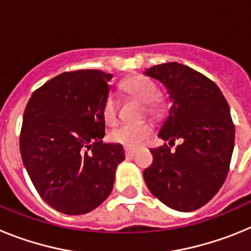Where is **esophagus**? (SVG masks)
<instances>
[{
	"label": "esophagus",
	"instance_id": "obj_1",
	"mask_svg": "<svg viewBox=\"0 0 251 251\" xmlns=\"http://www.w3.org/2000/svg\"><path fill=\"white\" fill-rule=\"evenodd\" d=\"M126 157H127V158H132L133 156H134V154H136V151H132V150H126Z\"/></svg>",
	"mask_w": 251,
	"mask_h": 251
}]
</instances>
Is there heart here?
Segmentation results:
<instances>
[{
    "instance_id": "obj_1",
    "label": "heart",
    "mask_w": 251,
    "mask_h": 251,
    "mask_svg": "<svg viewBox=\"0 0 251 251\" xmlns=\"http://www.w3.org/2000/svg\"><path fill=\"white\" fill-rule=\"evenodd\" d=\"M121 88L126 94L146 104V113L148 115L156 118L161 114V105L156 101L158 92H157L154 84L148 80L147 77L141 76V75L130 76L123 80ZM103 117L104 121L108 124H114L117 122L118 108H117V101L112 97L106 99L104 103ZM151 133H152V127L148 123L137 124V126L124 124V126L112 130L110 139L115 143L123 146L124 148L136 150L145 143L146 139L151 136Z\"/></svg>"
}]
</instances>
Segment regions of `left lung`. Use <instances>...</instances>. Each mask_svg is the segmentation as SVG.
I'll use <instances>...</instances> for the list:
<instances>
[{
  "instance_id": "left-lung-1",
  "label": "left lung",
  "mask_w": 251,
  "mask_h": 251,
  "mask_svg": "<svg viewBox=\"0 0 251 251\" xmlns=\"http://www.w3.org/2000/svg\"><path fill=\"white\" fill-rule=\"evenodd\" d=\"M143 74L158 80L170 97V112L158 137L172 145L153 148L143 172L148 190L177 211L190 212L211 200L229 172L235 142L229 104L219 86L194 69L166 63Z\"/></svg>"
}]
</instances>
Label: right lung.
I'll return each instance as SVG.
<instances>
[{
    "label": "right lung",
    "instance_id": "right-lung-1",
    "mask_svg": "<svg viewBox=\"0 0 251 251\" xmlns=\"http://www.w3.org/2000/svg\"><path fill=\"white\" fill-rule=\"evenodd\" d=\"M113 75L63 73L35 90L22 119L20 151L36 191L66 215L98 207L113 190L123 146L103 143V105Z\"/></svg>",
    "mask_w": 251,
    "mask_h": 251
}]
</instances>
